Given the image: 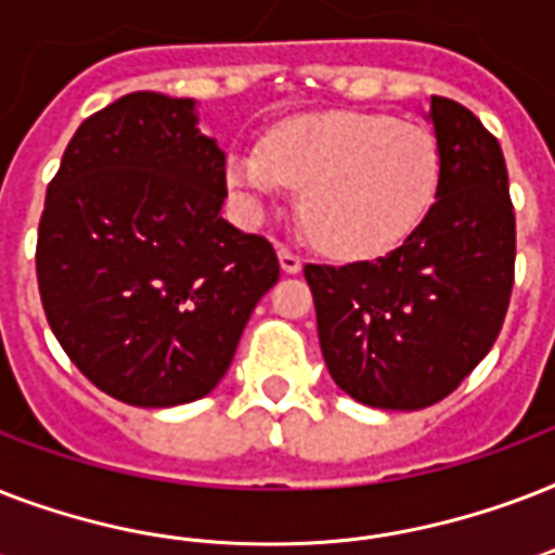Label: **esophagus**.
Masks as SVG:
<instances>
[{"mask_svg":"<svg viewBox=\"0 0 555 555\" xmlns=\"http://www.w3.org/2000/svg\"><path fill=\"white\" fill-rule=\"evenodd\" d=\"M279 264H282L285 273H299L302 270V256L291 250V247H279Z\"/></svg>","mask_w":555,"mask_h":555,"instance_id":"esophagus-1","label":"esophagus"}]
</instances>
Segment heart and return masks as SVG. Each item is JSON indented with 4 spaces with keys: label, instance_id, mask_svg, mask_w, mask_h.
Returning a JSON list of instances; mask_svg holds the SVG:
<instances>
[{
    "label": "heart",
    "instance_id": "b5f03b06",
    "mask_svg": "<svg viewBox=\"0 0 555 555\" xmlns=\"http://www.w3.org/2000/svg\"><path fill=\"white\" fill-rule=\"evenodd\" d=\"M227 178L253 201L299 190V216L322 250L377 256L429 209L440 155L426 126L325 112L285 120L261 150L233 152Z\"/></svg>",
    "mask_w": 555,
    "mask_h": 555
}]
</instances>
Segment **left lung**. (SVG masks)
<instances>
[{"label":"left lung","instance_id":"left-lung-1","mask_svg":"<svg viewBox=\"0 0 555 555\" xmlns=\"http://www.w3.org/2000/svg\"><path fill=\"white\" fill-rule=\"evenodd\" d=\"M440 178L403 244L374 261L305 264L331 377L374 409L452 395L499 339L516 276L504 152L466 106L431 94Z\"/></svg>","mask_w":555,"mask_h":555}]
</instances>
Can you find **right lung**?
Returning <instances> with one entry per match:
<instances>
[{
    "label": "right lung",
    "instance_id": "add662e5",
    "mask_svg": "<svg viewBox=\"0 0 555 555\" xmlns=\"http://www.w3.org/2000/svg\"><path fill=\"white\" fill-rule=\"evenodd\" d=\"M224 152L195 100L132 91L86 117L51 178L37 235L48 325L86 377L143 409L224 377L279 279L264 235L221 218Z\"/></svg>",
    "mask_w": 555,
    "mask_h": 555
}]
</instances>
